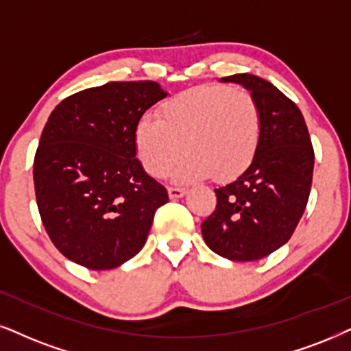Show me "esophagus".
Returning <instances> with one entry per match:
<instances>
[{"label": "esophagus", "instance_id": "obj_1", "mask_svg": "<svg viewBox=\"0 0 351 351\" xmlns=\"http://www.w3.org/2000/svg\"><path fill=\"white\" fill-rule=\"evenodd\" d=\"M168 194H170L171 199H180L186 194V189L184 188H176V186H170V188H168Z\"/></svg>", "mask_w": 351, "mask_h": 351}]
</instances>
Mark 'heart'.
I'll list each match as a JSON object with an SVG mask.
<instances>
[{
  "label": "heart",
  "mask_w": 351,
  "mask_h": 351,
  "mask_svg": "<svg viewBox=\"0 0 351 351\" xmlns=\"http://www.w3.org/2000/svg\"><path fill=\"white\" fill-rule=\"evenodd\" d=\"M160 117L145 113L134 130L136 150L145 171L162 176L183 154L175 178L193 181L212 175L234 178L250 167L261 141V112L245 88L197 86L168 99Z\"/></svg>",
  "instance_id": "heart-1"
}]
</instances>
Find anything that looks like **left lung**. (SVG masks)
Instances as JSON below:
<instances>
[{
    "instance_id": "obj_1",
    "label": "left lung",
    "mask_w": 351,
    "mask_h": 351,
    "mask_svg": "<svg viewBox=\"0 0 351 351\" xmlns=\"http://www.w3.org/2000/svg\"><path fill=\"white\" fill-rule=\"evenodd\" d=\"M221 82L241 84L261 112V141L251 165L215 189L217 207L202 221V238L230 261H257L293 234L308 204L314 150L300 108L277 87L252 74Z\"/></svg>"
}]
</instances>
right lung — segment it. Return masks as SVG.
I'll return each instance as SVG.
<instances>
[{"label": "right lung", "mask_w": 351, "mask_h": 351, "mask_svg": "<svg viewBox=\"0 0 351 351\" xmlns=\"http://www.w3.org/2000/svg\"><path fill=\"white\" fill-rule=\"evenodd\" d=\"M168 94L154 81L108 82L68 97L43 128L35 197L53 245L92 270L143 250L168 193L136 158L139 118Z\"/></svg>", "instance_id": "add662e5"}]
</instances>
